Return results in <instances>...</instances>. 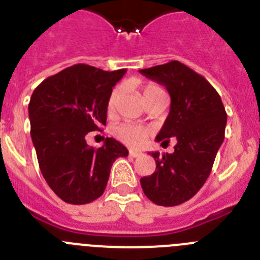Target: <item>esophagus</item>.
<instances>
[{"instance_id":"1","label":"esophagus","mask_w":260,"mask_h":260,"mask_svg":"<svg viewBox=\"0 0 260 260\" xmlns=\"http://www.w3.org/2000/svg\"><path fill=\"white\" fill-rule=\"evenodd\" d=\"M130 156H133V157H139V156H142V152L141 151H135V150H130Z\"/></svg>"}]
</instances>
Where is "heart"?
<instances>
[{"label":"heart","instance_id":"heart-1","mask_svg":"<svg viewBox=\"0 0 260 260\" xmlns=\"http://www.w3.org/2000/svg\"><path fill=\"white\" fill-rule=\"evenodd\" d=\"M121 87H116V88L110 92L109 98H108L107 103V110L109 114H113L116 112L117 103H118V99L121 96ZM164 89L160 86L155 83H148L144 86L143 88V98H150V96L155 95L157 92H162ZM117 137L121 139L122 142H125L126 144L133 147H139L142 144L146 143L147 138H148V128L144 127L141 125H134V123H123V125H119L116 130Z\"/></svg>","mask_w":260,"mask_h":260}]
</instances>
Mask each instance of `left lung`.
<instances>
[{"mask_svg":"<svg viewBox=\"0 0 260 260\" xmlns=\"http://www.w3.org/2000/svg\"><path fill=\"white\" fill-rule=\"evenodd\" d=\"M139 71L171 95V110L156 141H177L173 153L152 152L156 171L142 177L141 185L151 202L173 207L192 198L207 181L224 141L226 112L210 82L180 61Z\"/></svg>","mask_w":260,"mask_h":260,"instance_id":"8db88e82","label":"left lung"}]
</instances>
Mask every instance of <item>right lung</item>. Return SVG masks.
Returning a JSON list of instances; mask_svg holds the SVG:
<instances>
[{
	"mask_svg": "<svg viewBox=\"0 0 260 260\" xmlns=\"http://www.w3.org/2000/svg\"><path fill=\"white\" fill-rule=\"evenodd\" d=\"M125 73L78 63L43 80L32 93L28 116L39 167L66 203L86 204L102 197L114 160L128 155L113 138L100 148L86 142L89 132L107 123L108 98Z\"/></svg>",
	"mask_w": 260,
	"mask_h": 260,
	"instance_id": "add662e5",
	"label": "right lung"
}]
</instances>
